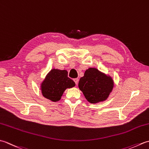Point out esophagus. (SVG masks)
Listing matches in <instances>:
<instances>
[{"label": "esophagus", "instance_id": "esophagus-1", "mask_svg": "<svg viewBox=\"0 0 149 149\" xmlns=\"http://www.w3.org/2000/svg\"><path fill=\"white\" fill-rule=\"evenodd\" d=\"M74 82L75 83V84L77 85V84H78V81H79V79H77V78L74 79Z\"/></svg>", "mask_w": 149, "mask_h": 149}]
</instances>
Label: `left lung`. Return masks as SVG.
Returning <instances> with one entry per match:
<instances>
[{
    "label": "left lung",
    "mask_w": 149,
    "mask_h": 149,
    "mask_svg": "<svg viewBox=\"0 0 149 149\" xmlns=\"http://www.w3.org/2000/svg\"><path fill=\"white\" fill-rule=\"evenodd\" d=\"M79 88L88 102L96 104L106 100L113 90L112 77L95 68H89L79 82Z\"/></svg>",
    "instance_id": "1"
}]
</instances>
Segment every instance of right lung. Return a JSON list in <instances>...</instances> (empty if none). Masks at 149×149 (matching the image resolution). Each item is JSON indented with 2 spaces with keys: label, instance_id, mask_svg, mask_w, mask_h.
Wrapping results in <instances>:
<instances>
[{
  "label": "right lung",
  "instance_id": "right-lung-1",
  "mask_svg": "<svg viewBox=\"0 0 149 149\" xmlns=\"http://www.w3.org/2000/svg\"><path fill=\"white\" fill-rule=\"evenodd\" d=\"M75 86L74 81L68 77L67 71L53 68L47 74L40 88L44 97L57 102L61 99L66 89Z\"/></svg>",
  "mask_w": 149,
  "mask_h": 149
}]
</instances>
